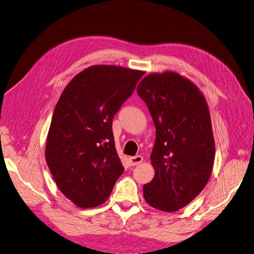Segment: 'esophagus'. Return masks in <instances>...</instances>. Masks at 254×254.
I'll list each match as a JSON object with an SVG mask.
<instances>
[{
	"instance_id": "34e87169",
	"label": "esophagus",
	"mask_w": 254,
	"mask_h": 254,
	"mask_svg": "<svg viewBox=\"0 0 254 254\" xmlns=\"http://www.w3.org/2000/svg\"><path fill=\"white\" fill-rule=\"evenodd\" d=\"M130 163H131V165H137L143 162V157L142 156H134V157H130Z\"/></svg>"
}]
</instances>
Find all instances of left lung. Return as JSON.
<instances>
[{"mask_svg":"<svg viewBox=\"0 0 254 254\" xmlns=\"http://www.w3.org/2000/svg\"><path fill=\"white\" fill-rule=\"evenodd\" d=\"M156 127L150 156L153 179L143 187L146 202L176 212L201 193L209 181L215 142L206 101L195 83L180 74L151 73L136 88Z\"/></svg>","mask_w":254,"mask_h":254,"instance_id":"left-lung-1","label":"left lung"}]
</instances>
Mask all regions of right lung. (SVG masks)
<instances>
[{
  "label": "right lung",
  "mask_w": 254,
  "mask_h": 254,
  "mask_svg": "<svg viewBox=\"0 0 254 254\" xmlns=\"http://www.w3.org/2000/svg\"><path fill=\"white\" fill-rule=\"evenodd\" d=\"M144 73L89 66L68 82L55 107L45 160L61 193L82 209L104 203L124 172L112 120Z\"/></svg>",
  "instance_id": "right-lung-1"
}]
</instances>
